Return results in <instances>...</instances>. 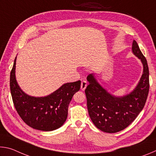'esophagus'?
<instances>
[{
	"instance_id": "obj_1",
	"label": "esophagus",
	"mask_w": 156,
	"mask_h": 156,
	"mask_svg": "<svg viewBox=\"0 0 156 156\" xmlns=\"http://www.w3.org/2000/svg\"><path fill=\"white\" fill-rule=\"evenodd\" d=\"M87 86V81H85V80H83V81L81 82V86H80V87H81V89H82V90L84 91V89H86Z\"/></svg>"
}]
</instances>
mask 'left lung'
<instances>
[{
  "label": "left lung",
  "instance_id": "obj_1",
  "mask_svg": "<svg viewBox=\"0 0 156 156\" xmlns=\"http://www.w3.org/2000/svg\"><path fill=\"white\" fill-rule=\"evenodd\" d=\"M132 52L141 60L143 72L136 88L123 96H115L98 83L94 73L89 74L85 89L89 115L98 129L106 133L122 131L136 119L144 107L149 90V72L147 61L136 41Z\"/></svg>",
  "mask_w": 156,
  "mask_h": 156
}]
</instances>
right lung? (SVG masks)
<instances>
[{
	"instance_id": "1",
	"label": "right lung",
	"mask_w": 156,
	"mask_h": 156,
	"mask_svg": "<svg viewBox=\"0 0 156 156\" xmlns=\"http://www.w3.org/2000/svg\"><path fill=\"white\" fill-rule=\"evenodd\" d=\"M16 62L10 73V90L18 115L28 126L43 131L56 130L67 120L68 107L73 95L80 89V80L65 83L52 94L34 97L25 94L16 79Z\"/></svg>"
}]
</instances>
